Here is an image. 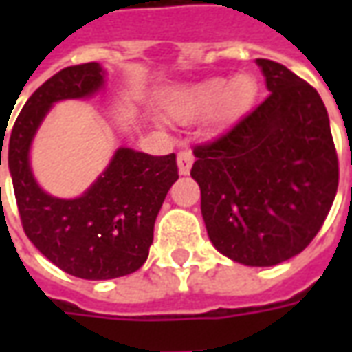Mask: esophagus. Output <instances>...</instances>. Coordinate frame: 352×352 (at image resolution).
<instances>
[{
  "instance_id": "obj_1",
  "label": "esophagus",
  "mask_w": 352,
  "mask_h": 352,
  "mask_svg": "<svg viewBox=\"0 0 352 352\" xmlns=\"http://www.w3.org/2000/svg\"><path fill=\"white\" fill-rule=\"evenodd\" d=\"M192 164H194V154L190 148H183L181 153L177 154V166H179V173L186 175L190 171Z\"/></svg>"
}]
</instances>
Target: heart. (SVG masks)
<instances>
[{
  "mask_svg": "<svg viewBox=\"0 0 352 352\" xmlns=\"http://www.w3.org/2000/svg\"><path fill=\"white\" fill-rule=\"evenodd\" d=\"M258 92L252 75H237L232 80L213 77L184 88L171 101V113L184 122L198 120L217 111L222 118H234L249 107Z\"/></svg>",
  "mask_w": 352,
  "mask_h": 352,
  "instance_id": "obj_1",
  "label": "heart"
}]
</instances>
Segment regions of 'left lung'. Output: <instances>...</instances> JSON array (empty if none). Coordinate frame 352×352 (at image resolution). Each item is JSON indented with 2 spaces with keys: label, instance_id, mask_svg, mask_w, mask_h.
Instances as JSON below:
<instances>
[{
  "label": "left lung",
  "instance_id": "8db88e82",
  "mask_svg": "<svg viewBox=\"0 0 352 352\" xmlns=\"http://www.w3.org/2000/svg\"><path fill=\"white\" fill-rule=\"evenodd\" d=\"M256 64L272 94L221 138L194 146L190 175L217 251L245 265H275L322 228L340 164L317 90L283 64Z\"/></svg>",
  "mask_w": 352,
  "mask_h": 352
}]
</instances>
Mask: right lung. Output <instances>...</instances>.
Wrapping results in <instances>:
<instances>
[{
    "mask_svg": "<svg viewBox=\"0 0 352 352\" xmlns=\"http://www.w3.org/2000/svg\"><path fill=\"white\" fill-rule=\"evenodd\" d=\"M103 87L98 62L69 65L37 88L9 138V171L22 228L43 256L80 279H115L138 272L153 245L154 221L179 179L175 154L118 148L103 175L80 198H52L35 183L30 145L54 101L87 98ZM1 139L3 133H1ZM0 146V166H1Z\"/></svg>",
    "mask_w": 352,
    "mask_h": 352,
    "instance_id": "right-lung-1",
    "label": "right lung"
}]
</instances>
